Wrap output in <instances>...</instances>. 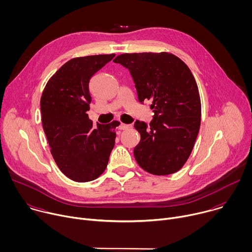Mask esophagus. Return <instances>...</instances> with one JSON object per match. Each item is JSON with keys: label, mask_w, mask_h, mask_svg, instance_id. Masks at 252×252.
Instances as JSON below:
<instances>
[{"label": "esophagus", "mask_w": 252, "mask_h": 252, "mask_svg": "<svg viewBox=\"0 0 252 252\" xmlns=\"http://www.w3.org/2000/svg\"><path fill=\"white\" fill-rule=\"evenodd\" d=\"M129 127H130L129 125H126V124H121L120 125V129H127Z\"/></svg>", "instance_id": "1"}]
</instances>
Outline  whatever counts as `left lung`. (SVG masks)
Here are the masks:
<instances>
[{"label":"left lung","mask_w":252,"mask_h":252,"mask_svg":"<svg viewBox=\"0 0 252 252\" xmlns=\"http://www.w3.org/2000/svg\"><path fill=\"white\" fill-rule=\"evenodd\" d=\"M114 62L128 68L138 101L151 100L155 113L150 126L134 123L140 133L135 160L152 174L178 171L191 154L200 126V97L189 67L165 52L123 54Z\"/></svg>","instance_id":"left-lung-1"}]
</instances>
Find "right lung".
<instances>
[{"instance_id": "obj_1", "label": "right lung", "mask_w": 252, "mask_h": 252, "mask_svg": "<svg viewBox=\"0 0 252 252\" xmlns=\"http://www.w3.org/2000/svg\"><path fill=\"white\" fill-rule=\"evenodd\" d=\"M115 54L71 59L47 83L41 112L51 154L61 171L77 183L97 178L105 169L116 142L120 122L93 126L87 112L90 81Z\"/></svg>"}]
</instances>
